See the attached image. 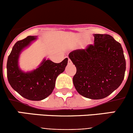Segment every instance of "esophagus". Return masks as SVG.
I'll use <instances>...</instances> for the list:
<instances>
[{
	"label": "esophagus",
	"instance_id": "obj_1",
	"mask_svg": "<svg viewBox=\"0 0 133 133\" xmlns=\"http://www.w3.org/2000/svg\"><path fill=\"white\" fill-rule=\"evenodd\" d=\"M72 64L71 60H70V58H68V64Z\"/></svg>",
	"mask_w": 133,
	"mask_h": 133
}]
</instances>
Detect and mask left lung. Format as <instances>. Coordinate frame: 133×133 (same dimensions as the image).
<instances>
[{
    "label": "left lung",
    "instance_id": "1",
    "mask_svg": "<svg viewBox=\"0 0 133 133\" xmlns=\"http://www.w3.org/2000/svg\"><path fill=\"white\" fill-rule=\"evenodd\" d=\"M94 44L71 52L69 57L75 65L73 78L80 95L98 100L107 97L122 82L126 63L122 45L109 35L95 34Z\"/></svg>",
    "mask_w": 133,
    "mask_h": 133
}]
</instances>
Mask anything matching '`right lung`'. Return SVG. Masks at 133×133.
I'll return each instance as SVG.
<instances>
[{
	"instance_id": "add662e5",
	"label": "right lung",
	"mask_w": 133,
	"mask_h": 133,
	"mask_svg": "<svg viewBox=\"0 0 133 133\" xmlns=\"http://www.w3.org/2000/svg\"><path fill=\"white\" fill-rule=\"evenodd\" d=\"M36 39V36H28L15 43L8 58L7 76L11 88L20 95L28 100L38 101L52 93L56 79L65 70L68 58L60 63L44 59L35 70L27 73L22 71L18 67L20 54L24 48Z\"/></svg>"
}]
</instances>
